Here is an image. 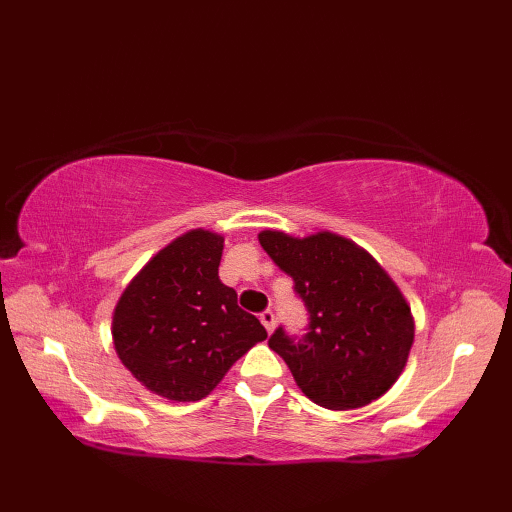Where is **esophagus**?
<instances>
[{"mask_svg": "<svg viewBox=\"0 0 512 512\" xmlns=\"http://www.w3.org/2000/svg\"><path fill=\"white\" fill-rule=\"evenodd\" d=\"M259 321L264 323V328H266V332H268V334L275 330V314L270 312V310H266V312L259 314Z\"/></svg>", "mask_w": 512, "mask_h": 512, "instance_id": "34e87169", "label": "esophagus"}]
</instances>
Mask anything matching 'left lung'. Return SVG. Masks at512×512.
<instances>
[{
  "instance_id": "1",
  "label": "left lung",
  "mask_w": 512,
  "mask_h": 512,
  "mask_svg": "<svg viewBox=\"0 0 512 512\" xmlns=\"http://www.w3.org/2000/svg\"><path fill=\"white\" fill-rule=\"evenodd\" d=\"M257 237L270 259L295 279L310 312L301 341L295 343L281 328L268 341L297 387L332 411L378 400L405 369L416 334L396 281L343 235L319 231L295 237L266 228Z\"/></svg>"
}]
</instances>
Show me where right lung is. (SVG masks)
<instances>
[{"label": "right lung", "instance_id": "right-lung-1", "mask_svg": "<svg viewBox=\"0 0 512 512\" xmlns=\"http://www.w3.org/2000/svg\"><path fill=\"white\" fill-rule=\"evenodd\" d=\"M222 250L220 233L193 228L158 250L118 297L114 350L151 394L202 400L268 336L220 281Z\"/></svg>", "mask_w": 512, "mask_h": 512}]
</instances>
